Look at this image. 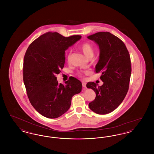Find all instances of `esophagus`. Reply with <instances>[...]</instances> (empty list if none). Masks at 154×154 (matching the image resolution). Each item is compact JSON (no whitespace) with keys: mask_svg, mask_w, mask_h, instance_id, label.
<instances>
[{"mask_svg":"<svg viewBox=\"0 0 154 154\" xmlns=\"http://www.w3.org/2000/svg\"><path fill=\"white\" fill-rule=\"evenodd\" d=\"M82 85L84 88H86V83L84 82H82Z\"/></svg>","mask_w":154,"mask_h":154,"instance_id":"1","label":"esophagus"}]
</instances>
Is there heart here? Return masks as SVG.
Masks as SVG:
<instances>
[{
  "instance_id": "heart-1",
  "label": "heart",
  "mask_w": 154,
  "mask_h": 154,
  "mask_svg": "<svg viewBox=\"0 0 154 154\" xmlns=\"http://www.w3.org/2000/svg\"><path fill=\"white\" fill-rule=\"evenodd\" d=\"M81 50H82V51L83 52V53L84 54V55L87 57V58H90V57H92V56L94 55V47L92 46V45L87 42L84 43L82 44H81L80 46ZM70 52H69L67 54V61H69L70 58ZM78 75L80 77L82 76V74L81 73H79Z\"/></svg>"
}]
</instances>
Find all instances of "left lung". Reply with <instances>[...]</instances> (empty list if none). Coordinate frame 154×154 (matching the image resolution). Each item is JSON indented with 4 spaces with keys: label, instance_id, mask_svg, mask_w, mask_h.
<instances>
[{
    "label": "left lung",
    "instance_id": "left-lung-1",
    "mask_svg": "<svg viewBox=\"0 0 154 154\" xmlns=\"http://www.w3.org/2000/svg\"><path fill=\"white\" fill-rule=\"evenodd\" d=\"M100 49L96 73H102V86L89 82L87 87L96 94L95 100L89 103L90 109L98 114H106L116 109L122 102L129 89L132 72L131 57L124 43L108 32L89 36Z\"/></svg>",
    "mask_w": 154,
    "mask_h": 154
}]
</instances>
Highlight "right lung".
<instances>
[{
	"label": "right lung",
	"mask_w": 154,
	"mask_h": 154,
	"mask_svg": "<svg viewBox=\"0 0 154 154\" xmlns=\"http://www.w3.org/2000/svg\"><path fill=\"white\" fill-rule=\"evenodd\" d=\"M81 37L48 32L35 40L25 52L23 80L27 95L44 117H60L70 108L72 97L81 91L82 84L77 79L72 77L63 85L58 84L56 77L64 67L65 50Z\"/></svg>",
	"instance_id": "obj_1"
}]
</instances>
